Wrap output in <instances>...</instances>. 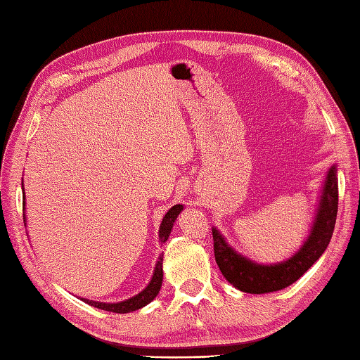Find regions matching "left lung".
I'll return each instance as SVG.
<instances>
[{"label": "left lung", "mask_w": 360, "mask_h": 360, "mask_svg": "<svg viewBox=\"0 0 360 360\" xmlns=\"http://www.w3.org/2000/svg\"><path fill=\"white\" fill-rule=\"evenodd\" d=\"M338 204V167L333 164L323 181L316 217L307 240L292 257L274 264L257 263L241 255L226 241L223 233L213 227V250L221 274L232 286L249 294L275 292L292 285L326 250L334 232Z\"/></svg>", "instance_id": "left-lung-1"}]
</instances>
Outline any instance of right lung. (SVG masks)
Here are the masks:
<instances>
[{"label": "right lung", "mask_w": 360, "mask_h": 360, "mask_svg": "<svg viewBox=\"0 0 360 360\" xmlns=\"http://www.w3.org/2000/svg\"><path fill=\"white\" fill-rule=\"evenodd\" d=\"M22 187V186H21ZM22 192H25V188H22ZM25 209L26 210V198H25ZM184 210V205L182 204H176L173 207L165 213V217L162 218V223L159 226V243L164 244L168 236L172 233V229L176 218H178L179 213ZM25 226H26V213H25ZM162 262H164V254L159 255L156 266H155V272H153V277L150 280V283L147 286H145L139 294H136L133 297L127 298L124 302H117V303H105V302H94V300H89V298H80L82 302H85L91 307L98 308V309H103V311H110V312H117V314H127V312H131L136 309H141L143 307H147L148 303H151L155 300L156 295L159 294L160 286H162V278H164V271H162Z\"/></svg>", "instance_id": "add662e5"}]
</instances>
